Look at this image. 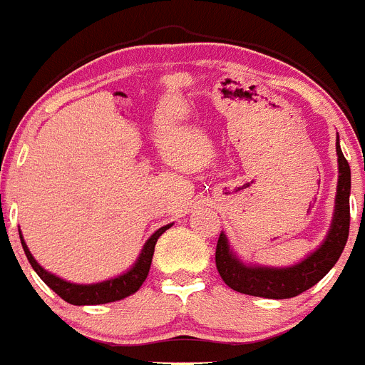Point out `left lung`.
<instances>
[{"mask_svg": "<svg viewBox=\"0 0 365 365\" xmlns=\"http://www.w3.org/2000/svg\"><path fill=\"white\" fill-rule=\"evenodd\" d=\"M338 155V186L334 197V212L331 228L325 240L307 257L291 267L250 265L235 256L228 237L221 232L215 248V265L219 276L230 289L241 294L259 296V298L285 299L302 294L320 282L329 270L336 265L344 252L349 235V193L351 168L340 150V137H336Z\"/></svg>", "mask_w": 365, "mask_h": 365, "instance_id": "1", "label": "left lung"}]
</instances>
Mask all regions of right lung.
<instances>
[{
    "instance_id": "add662e5",
    "label": "right lung",
    "mask_w": 365,
    "mask_h": 365,
    "mask_svg": "<svg viewBox=\"0 0 365 365\" xmlns=\"http://www.w3.org/2000/svg\"><path fill=\"white\" fill-rule=\"evenodd\" d=\"M172 225L173 222H170L166 227H160L159 230H155L153 234L150 235V240L144 243L143 250L138 254L137 261L131 265V269L122 272L120 276L106 279V282L87 283V285L86 283H83V285L82 283H71L67 282V279H62L60 276H54L49 270H45L31 254L27 243L24 241L21 232H19V240H21V247H24L25 256H27L32 269L36 270V274L43 279L45 285H49L60 298L66 299L67 303H73V305H100V303L118 302V299L128 298V296L135 294V292L140 289L144 279L148 278V272H150L157 240H159L168 228H172Z\"/></svg>"
}]
</instances>
